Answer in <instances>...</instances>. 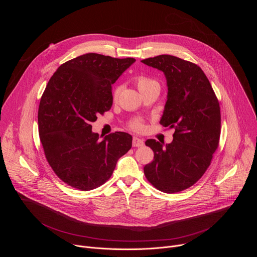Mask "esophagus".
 <instances>
[{
	"instance_id": "1",
	"label": "esophagus",
	"mask_w": 257,
	"mask_h": 257,
	"mask_svg": "<svg viewBox=\"0 0 257 257\" xmlns=\"http://www.w3.org/2000/svg\"><path fill=\"white\" fill-rule=\"evenodd\" d=\"M144 144L143 140L142 139H139L138 137L134 136L133 139H132V145L134 146V148H140V146H142Z\"/></svg>"
}]
</instances>
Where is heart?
<instances>
[{
	"mask_svg": "<svg viewBox=\"0 0 257 257\" xmlns=\"http://www.w3.org/2000/svg\"><path fill=\"white\" fill-rule=\"evenodd\" d=\"M136 84H137V87L138 89L142 92L149 90L151 88H154V87H160L159 85V82L157 80H155L154 78L152 77H149V76H145V75H140L136 78ZM121 90H122V85L121 84H118L116 85L114 88H113V91H112V98L114 100L118 99L120 93H121ZM129 128L134 130V131H137V132H140L144 129V123L142 121V119H139V118H135L133 120H131L129 122Z\"/></svg>",
	"mask_w": 257,
	"mask_h": 257,
	"instance_id": "heart-1",
	"label": "heart"
}]
</instances>
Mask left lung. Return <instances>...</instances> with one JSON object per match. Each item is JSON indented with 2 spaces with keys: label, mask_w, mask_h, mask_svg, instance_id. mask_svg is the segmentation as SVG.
<instances>
[{
  "label": "left lung",
  "mask_w": 257,
  "mask_h": 257,
  "mask_svg": "<svg viewBox=\"0 0 257 257\" xmlns=\"http://www.w3.org/2000/svg\"><path fill=\"white\" fill-rule=\"evenodd\" d=\"M163 71L167 78L168 99L161 124L174 128L173 141L155 139L145 145L155 158L143 168L151 184L165 193L185 190L203 176L218 148L221 109L204 72L196 64L171 55L141 61Z\"/></svg>",
  "instance_id": "obj_1"
}]
</instances>
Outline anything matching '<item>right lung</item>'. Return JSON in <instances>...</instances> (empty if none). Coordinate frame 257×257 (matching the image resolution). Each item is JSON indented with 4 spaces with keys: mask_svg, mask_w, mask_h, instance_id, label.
I'll return each instance as SVG.
<instances>
[{
    "mask_svg": "<svg viewBox=\"0 0 257 257\" xmlns=\"http://www.w3.org/2000/svg\"><path fill=\"white\" fill-rule=\"evenodd\" d=\"M135 62L89 53L62 64L49 80L39 106V134L46 159L67 185L88 191L111 178L132 136L91 131L97 115L113 104L112 84Z\"/></svg>",
    "mask_w": 257,
    "mask_h": 257,
    "instance_id": "right-lung-1",
    "label": "right lung"
}]
</instances>
